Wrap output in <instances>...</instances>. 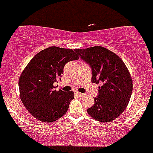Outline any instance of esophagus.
<instances>
[{
  "label": "esophagus",
  "mask_w": 153,
  "mask_h": 153,
  "mask_svg": "<svg viewBox=\"0 0 153 153\" xmlns=\"http://www.w3.org/2000/svg\"><path fill=\"white\" fill-rule=\"evenodd\" d=\"M76 95L77 96H79V97H83V96H85V94L81 93V92H76Z\"/></svg>",
  "instance_id": "34e87169"
}]
</instances>
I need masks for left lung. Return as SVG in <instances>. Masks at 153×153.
Segmentation results:
<instances>
[{
	"label": "left lung",
	"mask_w": 153,
	"mask_h": 153,
	"mask_svg": "<svg viewBox=\"0 0 153 153\" xmlns=\"http://www.w3.org/2000/svg\"><path fill=\"white\" fill-rule=\"evenodd\" d=\"M74 51L90 64L92 83L101 85L95 103L87 113L99 122L114 121L126 109L132 93V79L127 67L121 58L102 46Z\"/></svg>",
	"instance_id": "obj_1"
}]
</instances>
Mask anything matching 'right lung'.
Instances as JSON below:
<instances>
[{"instance_id":"right-lung-1","label":"right lung","mask_w":153,"mask_h":153,"mask_svg":"<svg viewBox=\"0 0 153 153\" xmlns=\"http://www.w3.org/2000/svg\"><path fill=\"white\" fill-rule=\"evenodd\" d=\"M79 57L71 49L52 46L42 50L29 62L19 79L20 98L27 111L42 122L57 121L67 112L73 91H56L66 63Z\"/></svg>"}]
</instances>
